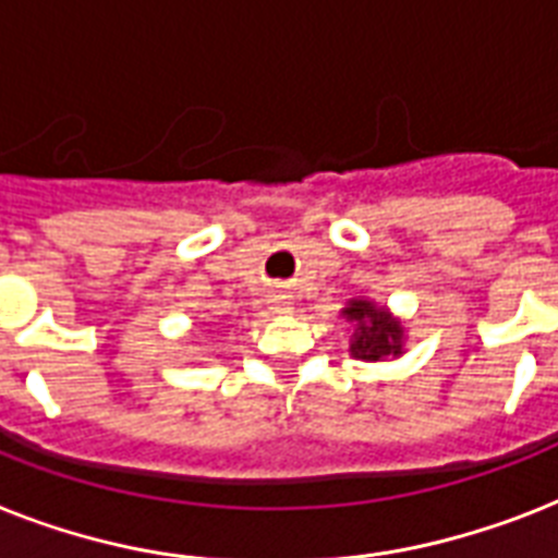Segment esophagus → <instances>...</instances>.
<instances>
[{"instance_id": "obj_1", "label": "esophagus", "mask_w": 558, "mask_h": 558, "mask_svg": "<svg viewBox=\"0 0 558 558\" xmlns=\"http://www.w3.org/2000/svg\"><path fill=\"white\" fill-rule=\"evenodd\" d=\"M271 310H275V312H283V310H287V306H289V294H271Z\"/></svg>"}]
</instances>
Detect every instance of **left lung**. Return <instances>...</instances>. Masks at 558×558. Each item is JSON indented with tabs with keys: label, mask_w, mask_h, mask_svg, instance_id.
Listing matches in <instances>:
<instances>
[{
	"label": "left lung",
	"mask_w": 558,
	"mask_h": 558,
	"mask_svg": "<svg viewBox=\"0 0 558 558\" xmlns=\"http://www.w3.org/2000/svg\"><path fill=\"white\" fill-rule=\"evenodd\" d=\"M341 318L352 324L350 355L357 361H392L407 350L404 320L396 318L387 306L369 298H350L341 310Z\"/></svg>",
	"instance_id": "1"
}]
</instances>
